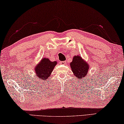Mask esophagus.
<instances>
[{"label": "esophagus", "mask_w": 124, "mask_h": 124, "mask_svg": "<svg viewBox=\"0 0 124 124\" xmlns=\"http://www.w3.org/2000/svg\"><path fill=\"white\" fill-rule=\"evenodd\" d=\"M66 61H63V62H61L60 64L62 65H66Z\"/></svg>", "instance_id": "obj_1"}]
</instances>
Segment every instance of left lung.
I'll list each match as a JSON object with an SVG mask.
<instances>
[{
  "instance_id": "1",
  "label": "left lung",
  "mask_w": 124,
  "mask_h": 124,
  "mask_svg": "<svg viewBox=\"0 0 124 124\" xmlns=\"http://www.w3.org/2000/svg\"><path fill=\"white\" fill-rule=\"evenodd\" d=\"M70 65L73 74L79 80H82L84 79L83 78H86L90 69V65L88 62L79 55H75L73 57Z\"/></svg>"
}]
</instances>
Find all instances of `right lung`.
Wrapping results in <instances>:
<instances>
[{
  "mask_svg": "<svg viewBox=\"0 0 124 124\" xmlns=\"http://www.w3.org/2000/svg\"><path fill=\"white\" fill-rule=\"evenodd\" d=\"M56 64V61L51 62L48 58H43L34 67V72L39 80L45 81L50 77Z\"/></svg>",
  "mask_w": 124,
  "mask_h": 124,
  "instance_id": "right-lung-1",
  "label": "right lung"
}]
</instances>
